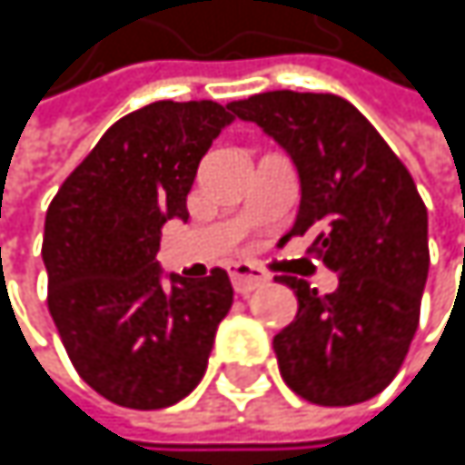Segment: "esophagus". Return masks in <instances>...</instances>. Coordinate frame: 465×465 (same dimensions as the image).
I'll return each mask as SVG.
<instances>
[{
  "instance_id": "obj_1",
  "label": "esophagus",
  "mask_w": 465,
  "mask_h": 465,
  "mask_svg": "<svg viewBox=\"0 0 465 465\" xmlns=\"http://www.w3.org/2000/svg\"><path fill=\"white\" fill-rule=\"evenodd\" d=\"M229 277H232V285L236 293H250L261 285L269 282V274L255 266V263H247V261H236L229 266Z\"/></svg>"
}]
</instances>
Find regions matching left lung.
Here are the masks:
<instances>
[{"label":"left lung","mask_w":465,"mask_h":465,"mask_svg":"<svg viewBox=\"0 0 465 465\" xmlns=\"http://www.w3.org/2000/svg\"><path fill=\"white\" fill-rule=\"evenodd\" d=\"M296 163L302 204L291 233H315L312 252L339 274L321 296L280 274L299 299L296 321L274 336L285 385L321 407L382 393L399 374L420 323L428 280V210L401 158L341 96L266 91L233 102Z\"/></svg>","instance_id":"left-lung-1"}]
</instances>
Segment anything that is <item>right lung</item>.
<instances>
[{
	"label": "right lung",
	"mask_w": 465,
	"mask_h": 465,
	"mask_svg": "<svg viewBox=\"0 0 465 465\" xmlns=\"http://www.w3.org/2000/svg\"><path fill=\"white\" fill-rule=\"evenodd\" d=\"M232 104L153 102L113 124L45 215L47 310L77 374L107 401L163 410L204 377L233 288L223 269L191 282L155 261Z\"/></svg>",
	"instance_id": "obj_1"
}]
</instances>
